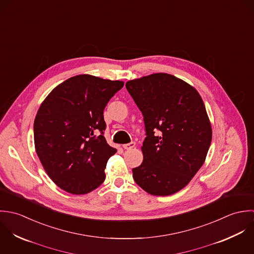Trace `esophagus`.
<instances>
[{
  "instance_id": "obj_1",
  "label": "esophagus",
  "mask_w": 254,
  "mask_h": 254,
  "mask_svg": "<svg viewBox=\"0 0 254 254\" xmlns=\"http://www.w3.org/2000/svg\"><path fill=\"white\" fill-rule=\"evenodd\" d=\"M134 146H135V142H130V143H127V144H124V145H123V147H124L126 150H130V149H132Z\"/></svg>"
}]
</instances>
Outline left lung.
<instances>
[{
	"label": "left lung",
	"mask_w": 254,
	"mask_h": 254,
	"mask_svg": "<svg viewBox=\"0 0 254 254\" xmlns=\"http://www.w3.org/2000/svg\"><path fill=\"white\" fill-rule=\"evenodd\" d=\"M126 87L142 113L146 137L143 162L132 169L146 192L166 196L184 189L205 161L212 129L199 93L186 81L153 73Z\"/></svg>",
	"instance_id": "1"
}]
</instances>
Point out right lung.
Here are the masks:
<instances>
[{"label": "right lung", "instance_id": "add662e5", "mask_svg": "<svg viewBox=\"0 0 254 254\" xmlns=\"http://www.w3.org/2000/svg\"><path fill=\"white\" fill-rule=\"evenodd\" d=\"M123 81L89 74L54 88L34 120V144L44 170L62 190L88 193L105 181L108 159L117 152L105 137L104 109Z\"/></svg>", "mask_w": 254, "mask_h": 254}]
</instances>
